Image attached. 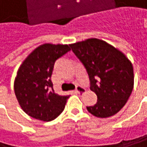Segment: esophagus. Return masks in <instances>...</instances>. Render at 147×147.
Wrapping results in <instances>:
<instances>
[{
    "mask_svg": "<svg viewBox=\"0 0 147 147\" xmlns=\"http://www.w3.org/2000/svg\"><path fill=\"white\" fill-rule=\"evenodd\" d=\"M84 92H86V89L81 86H78L75 90V92H77V93H84Z\"/></svg>",
    "mask_w": 147,
    "mask_h": 147,
    "instance_id": "esophagus-1",
    "label": "esophagus"
}]
</instances>
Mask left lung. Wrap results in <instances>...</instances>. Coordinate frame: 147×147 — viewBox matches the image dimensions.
I'll use <instances>...</instances> for the list:
<instances>
[{"label": "left lung", "instance_id": "1", "mask_svg": "<svg viewBox=\"0 0 147 147\" xmlns=\"http://www.w3.org/2000/svg\"><path fill=\"white\" fill-rule=\"evenodd\" d=\"M86 68L90 89L97 95V103L86 107L96 117L107 118L119 112L131 94L133 67L129 60L113 46L98 38L69 45Z\"/></svg>", "mask_w": 147, "mask_h": 147}]
</instances>
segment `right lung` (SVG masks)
<instances>
[{
    "instance_id": "add662e5",
    "label": "right lung",
    "mask_w": 147,
    "mask_h": 147,
    "mask_svg": "<svg viewBox=\"0 0 147 147\" xmlns=\"http://www.w3.org/2000/svg\"><path fill=\"white\" fill-rule=\"evenodd\" d=\"M69 50L68 45L43 44L23 61L14 90L20 107L28 115L48 122L63 111L69 95L55 92L51 76L55 61Z\"/></svg>"
}]
</instances>
